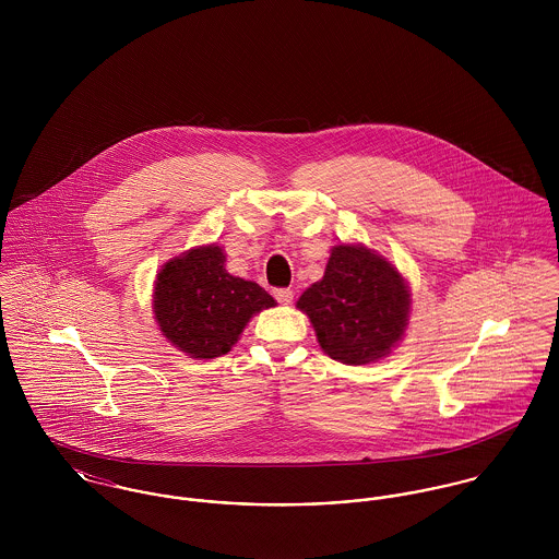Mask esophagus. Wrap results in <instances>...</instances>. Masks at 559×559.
Masks as SVG:
<instances>
[{"instance_id":"esophagus-1","label":"esophagus","mask_w":559,"mask_h":559,"mask_svg":"<svg viewBox=\"0 0 559 559\" xmlns=\"http://www.w3.org/2000/svg\"><path fill=\"white\" fill-rule=\"evenodd\" d=\"M273 297H275L277 304H282V306H290V304H293V290H288V288H275V290H273Z\"/></svg>"}]
</instances>
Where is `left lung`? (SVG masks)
Returning <instances> with one entry per match:
<instances>
[{
  "label": "left lung",
  "mask_w": 559,
  "mask_h": 559,
  "mask_svg": "<svg viewBox=\"0 0 559 559\" xmlns=\"http://www.w3.org/2000/svg\"><path fill=\"white\" fill-rule=\"evenodd\" d=\"M310 319L320 348L346 366L388 357L406 333L408 282L379 251L340 242L329 251L324 275L297 301Z\"/></svg>",
  "instance_id": "left-lung-1"
}]
</instances>
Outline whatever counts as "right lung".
Here are the masks:
<instances>
[{
	"instance_id": "1",
	"label": "right lung",
	"mask_w": 559,
	"mask_h": 559,
	"mask_svg": "<svg viewBox=\"0 0 559 559\" xmlns=\"http://www.w3.org/2000/svg\"><path fill=\"white\" fill-rule=\"evenodd\" d=\"M275 306L262 286L228 273L224 247L215 242L167 260L153 290L160 335L193 359L226 355L247 322Z\"/></svg>"
}]
</instances>
